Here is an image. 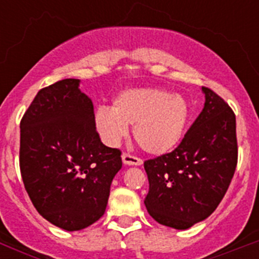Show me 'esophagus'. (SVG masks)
Returning a JSON list of instances; mask_svg holds the SVG:
<instances>
[{
	"label": "esophagus",
	"mask_w": 259,
	"mask_h": 259,
	"mask_svg": "<svg viewBox=\"0 0 259 259\" xmlns=\"http://www.w3.org/2000/svg\"><path fill=\"white\" fill-rule=\"evenodd\" d=\"M122 161L125 166H141L143 164V159L135 157V155L128 154V153H123Z\"/></svg>",
	"instance_id": "34e87169"
}]
</instances>
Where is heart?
Masks as SVG:
<instances>
[{"label":"heart","mask_w":259,"mask_h":259,"mask_svg":"<svg viewBox=\"0 0 259 259\" xmlns=\"http://www.w3.org/2000/svg\"><path fill=\"white\" fill-rule=\"evenodd\" d=\"M191 116L188 101L178 93L157 88L124 89L114 97L111 109L100 106L95 127L106 145L116 146L134 125V137L145 152L166 154L179 145Z\"/></svg>","instance_id":"heart-1"}]
</instances>
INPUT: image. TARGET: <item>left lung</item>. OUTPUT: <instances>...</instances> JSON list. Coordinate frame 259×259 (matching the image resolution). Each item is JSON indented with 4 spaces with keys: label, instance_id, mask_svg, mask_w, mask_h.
Segmentation results:
<instances>
[{
    "label": "left lung",
    "instance_id": "1",
    "mask_svg": "<svg viewBox=\"0 0 259 259\" xmlns=\"http://www.w3.org/2000/svg\"><path fill=\"white\" fill-rule=\"evenodd\" d=\"M205 105L174 152L145 161L149 180L146 210L154 221L188 230L211 215L236 170V118L211 89L202 87Z\"/></svg>",
    "mask_w": 259,
    "mask_h": 259
}]
</instances>
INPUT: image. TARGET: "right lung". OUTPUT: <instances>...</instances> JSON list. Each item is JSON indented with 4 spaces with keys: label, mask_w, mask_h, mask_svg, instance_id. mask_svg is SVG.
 <instances>
[{
    "label": "right lung",
    "mask_w": 259,
    "mask_h": 259,
    "mask_svg": "<svg viewBox=\"0 0 259 259\" xmlns=\"http://www.w3.org/2000/svg\"><path fill=\"white\" fill-rule=\"evenodd\" d=\"M79 79L38 91L20 122L19 163L24 188L42 218L66 231L104 215L120 150L101 143L92 100Z\"/></svg>",
    "instance_id": "obj_1"
}]
</instances>
